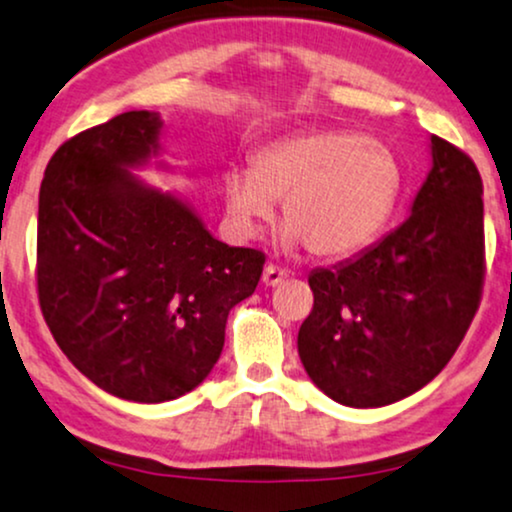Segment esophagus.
Returning <instances> with one entry per match:
<instances>
[{"label":"esophagus","mask_w":512,"mask_h":512,"mask_svg":"<svg viewBox=\"0 0 512 512\" xmlns=\"http://www.w3.org/2000/svg\"><path fill=\"white\" fill-rule=\"evenodd\" d=\"M286 276H288L286 269L276 267V264H267V267H264L262 281H264V286H276V283H281Z\"/></svg>","instance_id":"obj_1"}]
</instances>
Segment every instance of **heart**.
<instances>
[{
  "label": "heart",
  "instance_id": "heart-1",
  "mask_svg": "<svg viewBox=\"0 0 512 512\" xmlns=\"http://www.w3.org/2000/svg\"><path fill=\"white\" fill-rule=\"evenodd\" d=\"M403 171L386 143L355 131H310L267 145L224 176L229 214L255 233L283 200L286 238L317 257L365 248L396 207Z\"/></svg>",
  "mask_w": 512,
  "mask_h": 512
}]
</instances>
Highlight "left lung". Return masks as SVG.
<instances>
[{
	"label": "left lung",
	"mask_w": 512,
	"mask_h": 512,
	"mask_svg": "<svg viewBox=\"0 0 512 512\" xmlns=\"http://www.w3.org/2000/svg\"><path fill=\"white\" fill-rule=\"evenodd\" d=\"M432 159L396 231L307 279L315 305L298 331V353L336 403L381 408L420 391L448 365L482 303V176L439 135Z\"/></svg>",
	"instance_id": "1"
}]
</instances>
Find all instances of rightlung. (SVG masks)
Listing matches in <instances>:
<instances>
[{"instance_id": "obj_1", "label": "right lung", "mask_w": 512, "mask_h": 512, "mask_svg": "<svg viewBox=\"0 0 512 512\" xmlns=\"http://www.w3.org/2000/svg\"><path fill=\"white\" fill-rule=\"evenodd\" d=\"M159 128L157 114L126 112L73 135L49 159L38 207L42 317L80 374L135 403L202 384L267 260L128 174L157 152Z\"/></svg>"}]
</instances>
